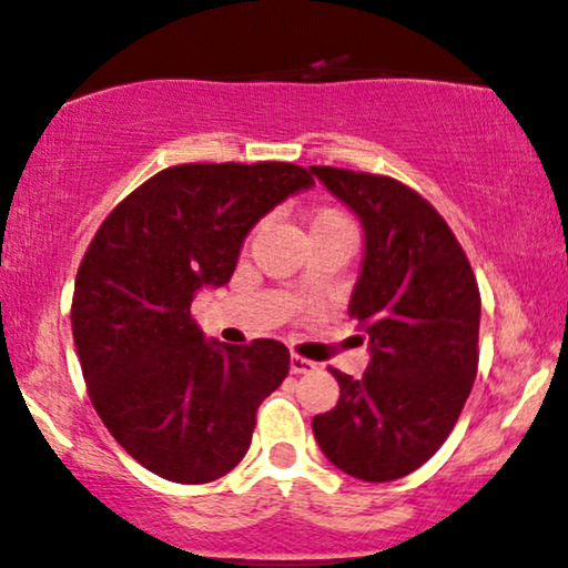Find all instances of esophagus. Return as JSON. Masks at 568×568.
<instances>
[{
  "label": "esophagus",
  "mask_w": 568,
  "mask_h": 568,
  "mask_svg": "<svg viewBox=\"0 0 568 568\" xmlns=\"http://www.w3.org/2000/svg\"><path fill=\"white\" fill-rule=\"evenodd\" d=\"M317 366L312 361H306V357H298V355H291V374H312Z\"/></svg>",
  "instance_id": "34e87169"
}]
</instances>
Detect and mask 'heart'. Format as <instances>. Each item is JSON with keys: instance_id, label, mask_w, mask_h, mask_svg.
<instances>
[{"instance_id": "1", "label": "heart", "mask_w": 568, "mask_h": 568, "mask_svg": "<svg viewBox=\"0 0 568 568\" xmlns=\"http://www.w3.org/2000/svg\"><path fill=\"white\" fill-rule=\"evenodd\" d=\"M315 232H352V224L336 207H317L310 213V234Z\"/></svg>"}]
</instances>
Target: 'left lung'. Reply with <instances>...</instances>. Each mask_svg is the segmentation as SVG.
<instances>
[{
	"instance_id": "1",
	"label": "left lung",
	"mask_w": 568,
	"mask_h": 568,
	"mask_svg": "<svg viewBox=\"0 0 568 568\" xmlns=\"http://www.w3.org/2000/svg\"><path fill=\"white\" fill-rule=\"evenodd\" d=\"M363 226L349 298L368 336L363 379L334 371L338 403L312 419L317 446L352 478L414 473L448 438L478 371L480 293L465 251L429 202L387 175L312 165Z\"/></svg>"
}]
</instances>
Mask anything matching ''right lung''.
Masks as SVG:
<instances>
[{
	"label": "right lung",
	"instance_id": "1",
	"mask_svg": "<svg viewBox=\"0 0 568 568\" xmlns=\"http://www.w3.org/2000/svg\"><path fill=\"white\" fill-rule=\"evenodd\" d=\"M310 186L291 162L175 165L95 232L74 283V347L98 416L149 473L207 484L245 456L291 355L275 338H205L192 302L230 283L247 232Z\"/></svg>",
	"mask_w": 568,
	"mask_h": 568
}]
</instances>
